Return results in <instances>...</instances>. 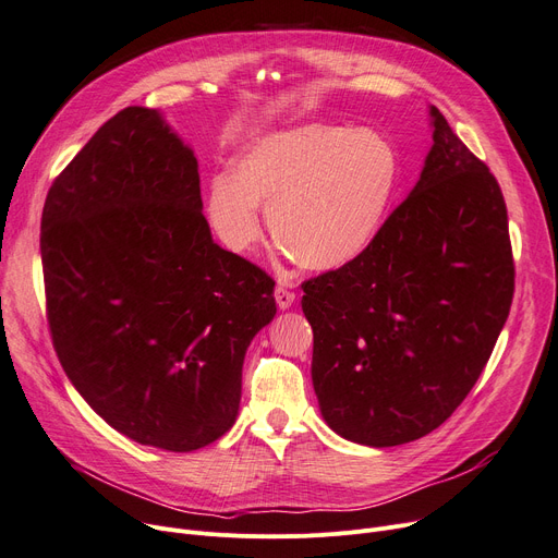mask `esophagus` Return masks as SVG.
I'll return each instance as SVG.
<instances>
[{"label":"esophagus","instance_id":"obj_1","mask_svg":"<svg viewBox=\"0 0 558 558\" xmlns=\"http://www.w3.org/2000/svg\"><path fill=\"white\" fill-rule=\"evenodd\" d=\"M275 300H277L279 308H290V306H293V302H295V293H293V290H288L286 286H277Z\"/></svg>","mask_w":558,"mask_h":558}]
</instances>
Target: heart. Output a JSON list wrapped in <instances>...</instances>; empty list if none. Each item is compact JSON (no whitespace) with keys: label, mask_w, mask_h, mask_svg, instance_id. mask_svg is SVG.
<instances>
[{"label":"heart","mask_w":558,"mask_h":558,"mask_svg":"<svg viewBox=\"0 0 558 558\" xmlns=\"http://www.w3.org/2000/svg\"><path fill=\"white\" fill-rule=\"evenodd\" d=\"M402 181V158L377 129L304 124L263 136L208 185V220L220 241L250 254L268 210L275 241L306 270L331 272L379 235Z\"/></svg>","instance_id":"obj_1"}]
</instances>
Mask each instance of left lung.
Here are the masks:
<instances>
[{"label":"left lung","instance_id":"1","mask_svg":"<svg viewBox=\"0 0 558 558\" xmlns=\"http://www.w3.org/2000/svg\"><path fill=\"white\" fill-rule=\"evenodd\" d=\"M432 124L420 181L375 243L302 283L317 402L329 427L359 445L438 429L484 373L513 302L499 183L436 106Z\"/></svg>","mask_w":558,"mask_h":558}]
</instances>
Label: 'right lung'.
Here are the masks:
<instances>
[{"mask_svg": "<svg viewBox=\"0 0 558 558\" xmlns=\"http://www.w3.org/2000/svg\"><path fill=\"white\" fill-rule=\"evenodd\" d=\"M40 256L51 342L99 417L168 452L231 429L275 279L214 243L197 158L154 109L113 116L54 179Z\"/></svg>", "mask_w": 558, "mask_h": 558, "instance_id": "1", "label": "right lung"}]
</instances>
